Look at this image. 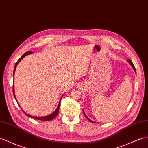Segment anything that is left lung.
Returning a JSON list of instances; mask_svg holds the SVG:
<instances>
[{"label": "left lung", "mask_w": 148, "mask_h": 148, "mask_svg": "<svg viewBox=\"0 0 148 148\" xmlns=\"http://www.w3.org/2000/svg\"><path fill=\"white\" fill-rule=\"evenodd\" d=\"M127 62H129V63H130V65L132 67V68H133V69L134 70V71H135V73H136V68H135V67H134V64H132V61H131V60H130V59H127ZM83 112H84V115L85 116V117H86V118L87 119H88L89 121H90V122H91V123H95V122H94V121H92V120H90L89 118H88V116H87L86 115V114H85V112H84V111H83Z\"/></svg>", "instance_id": "1"}]
</instances>
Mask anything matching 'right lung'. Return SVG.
Masks as SVG:
<instances>
[{
	"label": "right lung",
	"instance_id": "obj_1",
	"mask_svg": "<svg viewBox=\"0 0 148 148\" xmlns=\"http://www.w3.org/2000/svg\"><path fill=\"white\" fill-rule=\"evenodd\" d=\"M32 52H31V51H28V52H26L25 53H24V54L22 55V56H21V58L18 59L17 61V62L16 63V65H15V67H14V73H13V74H14H14H15V71H16V67H17V64L19 63V62L21 61V60L23 59L25 56H26L27 55H28V54H32ZM13 94H14V97H15V99H16V101L17 102V99H16V96H15V92H14V85H13ZM64 94L62 95V96H64ZM62 96L60 97V101H59V104H58V108H57V109H56L55 110V111L53 112V113H52L51 114H50V115H48V116H44V117H35V116H31V115H29V114H27V113L26 112H25L23 110V112H24V114H25L26 115V116H27L28 117H32V118H34V119H38V120H42V121H50V120H52V119H53L54 118H55V117L58 116V113H59V107H60V100H61V99H62Z\"/></svg>",
	"mask_w": 148,
	"mask_h": 148
}]
</instances>
